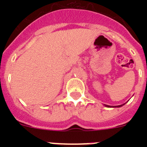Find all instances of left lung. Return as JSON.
<instances>
[{
    "instance_id": "obj_1",
    "label": "left lung",
    "mask_w": 147,
    "mask_h": 147,
    "mask_svg": "<svg viewBox=\"0 0 147 147\" xmlns=\"http://www.w3.org/2000/svg\"><path fill=\"white\" fill-rule=\"evenodd\" d=\"M124 104H123V105H118V106H115V107H121V106H123V105H124ZM105 106H106V107H111V106H109V105H105Z\"/></svg>"
}]
</instances>
